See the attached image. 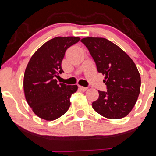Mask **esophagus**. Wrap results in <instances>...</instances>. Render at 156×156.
Instances as JSON below:
<instances>
[{
  "mask_svg": "<svg viewBox=\"0 0 156 156\" xmlns=\"http://www.w3.org/2000/svg\"><path fill=\"white\" fill-rule=\"evenodd\" d=\"M78 88L82 91H86L87 90V87H82V86H78Z\"/></svg>",
  "mask_w": 156,
  "mask_h": 156,
  "instance_id": "esophagus-1",
  "label": "esophagus"
}]
</instances>
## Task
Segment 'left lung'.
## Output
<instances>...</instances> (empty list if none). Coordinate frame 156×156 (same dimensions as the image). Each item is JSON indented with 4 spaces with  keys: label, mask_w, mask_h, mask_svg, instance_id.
Instances as JSON below:
<instances>
[{
    "label": "left lung",
    "mask_w": 156,
    "mask_h": 156,
    "mask_svg": "<svg viewBox=\"0 0 156 156\" xmlns=\"http://www.w3.org/2000/svg\"><path fill=\"white\" fill-rule=\"evenodd\" d=\"M95 61L97 71L105 75L107 91L99 90L93 108L108 119L125 117L134 108L140 91V76L131 57L110 40L87 37L81 40Z\"/></svg>",
    "instance_id": "obj_1"
}]
</instances>
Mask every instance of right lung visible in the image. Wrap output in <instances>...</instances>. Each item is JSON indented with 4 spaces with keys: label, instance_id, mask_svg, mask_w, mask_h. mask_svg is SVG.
<instances>
[{
    "label": "right lung",
    "instance_id": "add662e5",
    "mask_svg": "<svg viewBox=\"0 0 156 156\" xmlns=\"http://www.w3.org/2000/svg\"><path fill=\"white\" fill-rule=\"evenodd\" d=\"M79 40L75 37H55L31 57L24 72V90L29 106L39 117L55 120L69 108V99L78 86L58 83L55 78L63 73L61 63L66 51Z\"/></svg>",
    "mask_w": 156,
    "mask_h": 156
}]
</instances>
